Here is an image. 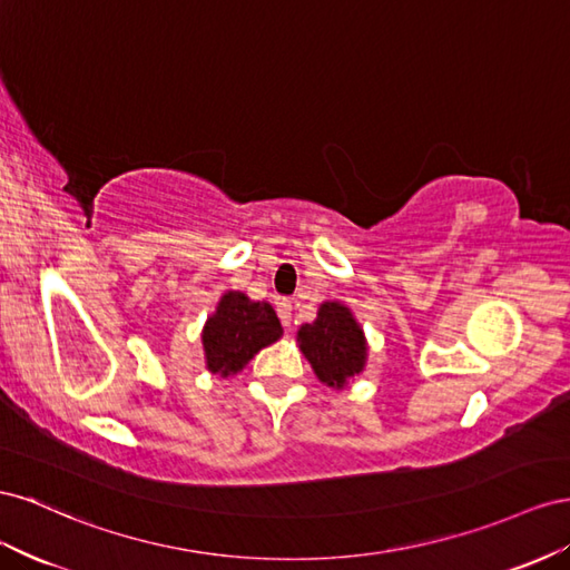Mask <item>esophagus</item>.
I'll list each match as a JSON object with an SVG mask.
<instances>
[{
  "label": "esophagus",
  "instance_id": "esophagus-1",
  "mask_svg": "<svg viewBox=\"0 0 570 570\" xmlns=\"http://www.w3.org/2000/svg\"><path fill=\"white\" fill-rule=\"evenodd\" d=\"M276 313H279V320L284 327H291V315H294V305H291V301L276 303Z\"/></svg>",
  "mask_w": 570,
  "mask_h": 570
}]
</instances>
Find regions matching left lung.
Returning <instances> with one entry per match:
<instances>
[{"label": "left lung", "instance_id": "8db88e82", "mask_svg": "<svg viewBox=\"0 0 570 570\" xmlns=\"http://www.w3.org/2000/svg\"><path fill=\"white\" fill-rule=\"evenodd\" d=\"M298 348L322 384L348 386L367 365V338L353 311L341 301H324L311 324H301Z\"/></svg>", "mask_w": 570, "mask_h": 570}]
</instances>
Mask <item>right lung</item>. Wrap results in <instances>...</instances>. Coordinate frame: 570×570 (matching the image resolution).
<instances>
[{"label": "right lung", "instance_id": "right-lung-1", "mask_svg": "<svg viewBox=\"0 0 570 570\" xmlns=\"http://www.w3.org/2000/svg\"><path fill=\"white\" fill-rule=\"evenodd\" d=\"M282 334V322L269 303L250 301L243 291H224L200 334L205 367L213 375L234 377Z\"/></svg>", "mask_w": 570, "mask_h": 570}]
</instances>
